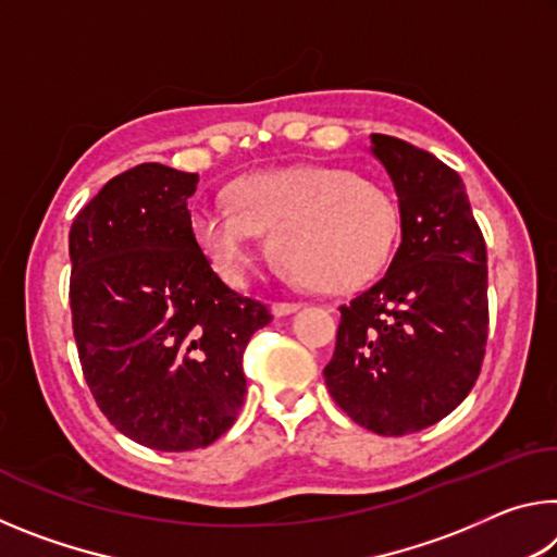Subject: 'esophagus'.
<instances>
[{"label": "esophagus", "instance_id": "34e87169", "mask_svg": "<svg viewBox=\"0 0 557 557\" xmlns=\"http://www.w3.org/2000/svg\"><path fill=\"white\" fill-rule=\"evenodd\" d=\"M297 309H299V305H295V301H275V305H272V314L287 317L292 312H297Z\"/></svg>", "mask_w": 557, "mask_h": 557}]
</instances>
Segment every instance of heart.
I'll use <instances>...</instances> for the list:
<instances>
[{"instance_id": "heart-1", "label": "heart", "mask_w": 557, "mask_h": 557, "mask_svg": "<svg viewBox=\"0 0 557 557\" xmlns=\"http://www.w3.org/2000/svg\"><path fill=\"white\" fill-rule=\"evenodd\" d=\"M231 209L196 206L188 228L228 282L248 277L256 235L292 277L348 292L375 277L398 235V206L381 184L334 166H287L245 174L228 186Z\"/></svg>"}]
</instances>
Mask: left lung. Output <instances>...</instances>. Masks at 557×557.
I'll list each match as a JSON object with an SVG mask.
<instances>
[{
	"label": "left lung",
	"mask_w": 557,
	"mask_h": 557,
	"mask_svg": "<svg viewBox=\"0 0 557 557\" xmlns=\"http://www.w3.org/2000/svg\"><path fill=\"white\" fill-rule=\"evenodd\" d=\"M400 211L391 268L342 307L324 379L358 425L400 437L467 398L486 346V245L461 176L425 149L371 135Z\"/></svg>",
	"instance_id": "1"
}]
</instances>
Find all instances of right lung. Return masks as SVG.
Instances as JSON below:
<instances>
[{
    "label": "right lung",
    "instance_id": "obj_1",
    "mask_svg": "<svg viewBox=\"0 0 557 557\" xmlns=\"http://www.w3.org/2000/svg\"><path fill=\"white\" fill-rule=\"evenodd\" d=\"M199 174L139 164L71 225V312L83 373L122 435L209 447L245 400L243 351L270 309L215 275L188 228Z\"/></svg>",
    "mask_w": 557,
    "mask_h": 557
}]
</instances>
